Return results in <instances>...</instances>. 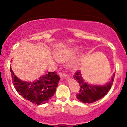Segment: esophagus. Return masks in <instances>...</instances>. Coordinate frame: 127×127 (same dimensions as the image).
Listing matches in <instances>:
<instances>
[{"label": "esophagus", "mask_w": 127, "mask_h": 127, "mask_svg": "<svg viewBox=\"0 0 127 127\" xmlns=\"http://www.w3.org/2000/svg\"><path fill=\"white\" fill-rule=\"evenodd\" d=\"M59 75H60V76L61 78H65V77L67 76V74L64 73H62V72L59 73Z\"/></svg>", "instance_id": "1"}]
</instances>
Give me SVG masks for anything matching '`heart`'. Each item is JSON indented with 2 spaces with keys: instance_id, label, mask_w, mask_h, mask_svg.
<instances>
[{
  "instance_id": "1",
  "label": "heart",
  "mask_w": 127,
  "mask_h": 127,
  "mask_svg": "<svg viewBox=\"0 0 127 127\" xmlns=\"http://www.w3.org/2000/svg\"><path fill=\"white\" fill-rule=\"evenodd\" d=\"M78 52L79 49L78 48H72L57 51L55 52V56L57 60L60 62H65L74 57ZM81 62H82L81 57H79L76 59L72 60L68 63V68L72 70L77 69L79 66Z\"/></svg>"
}]
</instances>
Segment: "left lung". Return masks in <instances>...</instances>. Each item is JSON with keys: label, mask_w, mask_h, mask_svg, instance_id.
Returning a JSON list of instances; mask_svg holds the SVG:
<instances>
[{"label": "left lung", "mask_w": 127, "mask_h": 127, "mask_svg": "<svg viewBox=\"0 0 127 127\" xmlns=\"http://www.w3.org/2000/svg\"><path fill=\"white\" fill-rule=\"evenodd\" d=\"M114 73L111 81L104 85H92L87 84L82 78L81 72L76 71L73 77L80 85L79 92L76 94V98L84 103H92L104 97L111 88L115 77Z\"/></svg>", "instance_id": "left-lung-1"}]
</instances>
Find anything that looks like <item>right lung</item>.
I'll return each instance as SVG.
<instances>
[{"mask_svg":"<svg viewBox=\"0 0 127 127\" xmlns=\"http://www.w3.org/2000/svg\"><path fill=\"white\" fill-rule=\"evenodd\" d=\"M12 82L19 94L32 103L40 105L47 103L55 93L59 75L57 72H48L33 82L22 81L14 75L10 67Z\"/></svg>","mask_w":127,"mask_h":127,"instance_id":"obj_1","label":"right lung"}]
</instances>
